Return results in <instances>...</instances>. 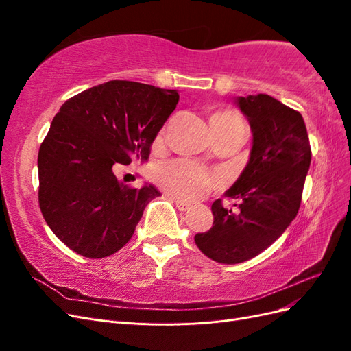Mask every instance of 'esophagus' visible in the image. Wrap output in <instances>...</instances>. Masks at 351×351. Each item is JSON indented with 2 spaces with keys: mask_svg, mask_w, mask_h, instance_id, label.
Here are the masks:
<instances>
[{
  "mask_svg": "<svg viewBox=\"0 0 351 351\" xmlns=\"http://www.w3.org/2000/svg\"><path fill=\"white\" fill-rule=\"evenodd\" d=\"M174 204L177 206V209L182 210V212H186V210L192 208V205L187 204V202H184V200H180V199H174Z\"/></svg>",
  "mask_w": 351,
  "mask_h": 351,
  "instance_id": "1",
  "label": "esophagus"
}]
</instances>
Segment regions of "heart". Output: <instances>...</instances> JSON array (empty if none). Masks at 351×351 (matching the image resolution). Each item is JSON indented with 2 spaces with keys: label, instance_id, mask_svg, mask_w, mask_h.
<instances>
[{
  "label": "heart",
  "instance_id": "b5f03b06",
  "mask_svg": "<svg viewBox=\"0 0 351 351\" xmlns=\"http://www.w3.org/2000/svg\"><path fill=\"white\" fill-rule=\"evenodd\" d=\"M212 130H231L243 127V121L234 111H218L210 115ZM154 182L167 193L186 202L205 197L219 184V178L186 161L158 164L152 171Z\"/></svg>",
  "mask_w": 351,
  "mask_h": 351
}]
</instances>
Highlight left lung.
Wrapping results in <instances>:
<instances>
[{"label":"left lung","mask_w":351,"mask_h":351,"mask_svg":"<svg viewBox=\"0 0 351 351\" xmlns=\"http://www.w3.org/2000/svg\"><path fill=\"white\" fill-rule=\"evenodd\" d=\"M249 120L253 141L249 162L227 192L236 209L212 204L214 224L195 236L196 246L212 261L240 263L258 256L291 224L300 208L311 167L306 124L294 111L269 95L234 101Z\"/></svg>","instance_id":"8db88e82"}]
</instances>
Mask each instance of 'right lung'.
Instances as JSON below:
<instances>
[{"instance_id": "right-lung-1", "label": "right lung", "mask_w": 351, "mask_h": 351, "mask_svg": "<svg viewBox=\"0 0 351 351\" xmlns=\"http://www.w3.org/2000/svg\"><path fill=\"white\" fill-rule=\"evenodd\" d=\"M178 98L177 90L110 80L61 105L39 147V206L73 252L90 259L119 252L161 196L152 184H123L112 167L147 161Z\"/></svg>"}]
</instances>
